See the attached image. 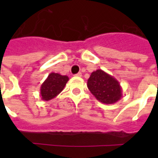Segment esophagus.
I'll list each match as a JSON object with an SVG mask.
<instances>
[{
	"mask_svg": "<svg viewBox=\"0 0 158 158\" xmlns=\"http://www.w3.org/2000/svg\"><path fill=\"white\" fill-rule=\"evenodd\" d=\"M74 76H76V77H81V76H82V74H81V73H78V74H74Z\"/></svg>",
	"mask_w": 158,
	"mask_h": 158,
	"instance_id": "esophagus-1",
	"label": "esophagus"
}]
</instances>
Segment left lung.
Returning <instances> with one entry per match:
<instances>
[{"instance_id":"left-lung-1","label":"left lung","mask_w":158,"mask_h":158,"mask_svg":"<svg viewBox=\"0 0 158 158\" xmlns=\"http://www.w3.org/2000/svg\"><path fill=\"white\" fill-rule=\"evenodd\" d=\"M87 86L102 103L114 104L122 97V89L119 81L102 69H97L92 73Z\"/></svg>"}]
</instances>
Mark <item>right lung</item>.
<instances>
[{"label": "right lung", "mask_w": 158, "mask_h": 158, "mask_svg": "<svg viewBox=\"0 0 158 158\" xmlns=\"http://www.w3.org/2000/svg\"><path fill=\"white\" fill-rule=\"evenodd\" d=\"M69 77L57 73H51L41 85L40 95L43 101H49L64 89Z\"/></svg>", "instance_id": "obj_1"}]
</instances>
